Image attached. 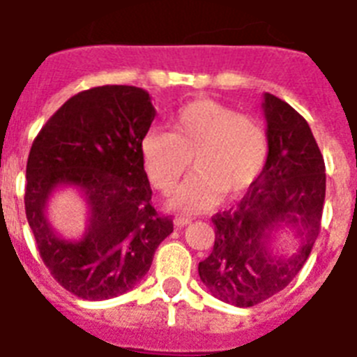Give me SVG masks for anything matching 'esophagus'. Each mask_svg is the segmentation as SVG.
I'll return each mask as SVG.
<instances>
[{"mask_svg":"<svg viewBox=\"0 0 357 357\" xmlns=\"http://www.w3.org/2000/svg\"><path fill=\"white\" fill-rule=\"evenodd\" d=\"M191 222H193V220H191V218H188V216H175V225L176 227H185V225H189Z\"/></svg>","mask_w":357,"mask_h":357,"instance_id":"obj_1","label":"esophagus"}]
</instances>
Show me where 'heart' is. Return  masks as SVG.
<instances>
[{
  "label": "heart",
  "mask_w": 357,
  "mask_h": 357,
  "mask_svg": "<svg viewBox=\"0 0 357 357\" xmlns=\"http://www.w3.org/2000/svg\"><path fill=\"white\" fill-rule=\"evenodd\" d=\"M141 153L150 181L164 193L178 184L193 159L197 172L172 195L168 206L198 213L216 206L223 193L239 197L259 178L268 137L259 119L213 100H197L176 110L172 134L150 128Z\"/></svg>",
  "instance_id": "obj_1"
}]
</instances>
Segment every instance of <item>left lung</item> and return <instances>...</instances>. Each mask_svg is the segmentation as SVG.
Masks as SVG:
<instances>
[{
  "instance_id": "obj_1",
  "label": "left lung",
  "mask_w": 357,
  "mask_h": 357,
  "mask_svg": "<svg viewBox=\"0 0 357 357\" xmlns=\"http://www.w3.org/2000/svg\"><path fill=\"white\" fill-rule=\"evenodd\" d=\"M263 98L264 168L236 209L213 218V252L198 264L211 295L238 307L259 304L295 279L313 250L326 200V164L307 121L280 98ZM284 226L297 239L289 256L275 248Z\"/></svg>"
}]
</instances>
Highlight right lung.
<instances>
[{
	"instance_id": "1",
	"label": "right lung",
	"mask_w": 357,
	"mask_h": 357,
	"mask_svg": "<svg viewBox=\"0 0 357 357\" xmlns=\"http://www.w3.org/2000/svg\"><path fill=\"white\" fill-rule=\"evenodd\" d=\"M151 98L134 85H102L69 98L40 128L26 164L24 209L44 264L84 301L130 291L150 270L173 222L151 206L141 153L155 118ZM75 187L88 206L80 240L62 238L45 207L56 188Z\"/></svg>"
}]
</instances>
